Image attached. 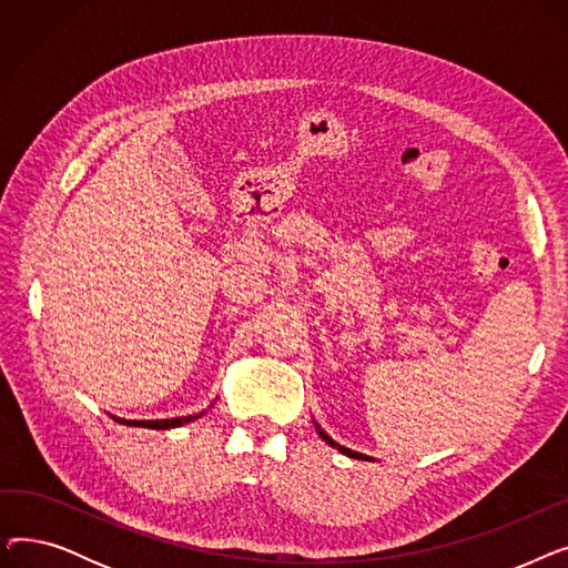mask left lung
<instances>
[{
  "mask_svg": "<svg viewBox=\"0 0 568 568\" xmlns=\"http://www.w3.org/2000/svg\"><path fill=\"white\" fill-rule=\"evenodd\" d=\"M313 424H315V430H317V435L329 444V446H334V449H338L341 454H345V456H349V458H356V460H375V458H371V456H366V454H359V452H352V449H347V446H343V444H338L336 439H332L329 435H326L322 428H320V424L313 419Z\"/></svg>",
  "mask_w": 568,
  "mask_h": 568,
  "instance_id": "8db88e82",
  "label": "left lung"
}]
</instances>
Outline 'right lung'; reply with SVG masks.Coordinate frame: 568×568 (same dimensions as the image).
I'll return each mask as SVG.
<instances>
[{
  "label": "right lung",
  "mask_w": 568,
  "mask_h": 568,
  "mask_svg": "<svg viewBox=\"0 0 568 568\" xmlns=\"http://www.w3.org/2000/svg\"><path fill=\"white\" fill-rule=\"evenodd\" d=\"M209 407H214V403L209 405ZM209 409H202V412H197V414H189V416H174V419H142V422H138V419H122V416H112V419L116 422V424H126V426H135V428H152V430H168V428H179V426H184V424H191V422H195V419H200L202 414H206Z\"/></svg>",
  "instance_id": "obj_1"
}]
</instances>
